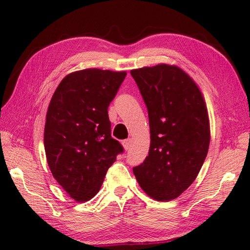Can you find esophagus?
<instances>
[{
  "label": "esophagus",
  "instance_id": "obj_1",
  "mask_svg": "<svg viewBox=\"0 0 250 250\" xmlns=\"http://www.w3.org/2000/svg\"><path fill=\"white\" fill-rule=\"evenodd\" d=\"M131 144H132V140H131V139H126V140H125L124 142H122V145H124V147H125V150L130 149Z\"/></svg>",
  "mask_w": 250,
  "mask_h": 250
}]
</instances>
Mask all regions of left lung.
<instances>
[{"mask_svg": "<svg viewBox=\"0 0 250 250\" xmlns=\"http://www.w3.org/2000/svg\"><path fill=\"white\" fill-rule=\"evenodd\" d=\"M149 117L150 147L133 167L141 188L157 201L176 199L194 182L208 151L209 120L203 95L176 65L132 70Z\"/></svg>", "mask_w": 250, "mask_h": 250, "instance_id": "obj_1", "label": "left lung"}]
</instances>
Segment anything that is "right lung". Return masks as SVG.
I'll return each mask as SVG.
<instances>
[{
	"mask_svg": "<svg viewBox=\"0 0 250 250\" xmlns=\"http://www.w3.org/2000/svg\"><path fill=\"white\" fill-rule=\"evenodd\" d=\"M125 72L87 68L68 74L52 95L46 115L47 162L68 195L91 200L124 147L110 135L107 108Z\"/></svg>",
	"mask_w": 250,
	"mask_h": 250,
	"instance_id": "obj_1",
	"label": "right lung"
}]
</instances>
